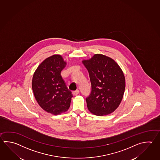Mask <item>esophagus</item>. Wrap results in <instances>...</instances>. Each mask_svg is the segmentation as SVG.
<instances>
[{"label": "esophagus", "mask_w": 160, "mask_h": 160, "mask_svg": "<svg viewBox=\"0 0 160 160\" xmlns=\"http://www.w3.org/2000/svg\"><path fill=\"white\" fill-rule=\"evenodd\" d=\"M78 93H79V91H78V90H76V91H73L72 92V94L74 95V96H77Z\"/></svg>", "instance_id": "1"}]
</instances>
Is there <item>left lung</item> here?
<instances>
[{"label": "left lung", "mask_w": 160, "mask_h": 160, "mask_svg": "<svg viewBox=\"0 0 160 160\" xmlns=\"http://www.w3.org/2000/svg\"><path fill=\"white\" fill-rule=\"evenodd\" d=\"M87 69L92 91L86 98L88 109L94 115L103 116L114 112L123 97L125 78L120 67L112 58L95 54L82 60Z\"/></svg>", "instance_id": "left-lung-1"}]
</instances>
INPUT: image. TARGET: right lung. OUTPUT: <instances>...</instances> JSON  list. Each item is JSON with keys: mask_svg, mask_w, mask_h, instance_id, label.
<instances>
[{"mask_svg": "<svg viewBox=\"0 0 160 160\" xmlns=\"http://www.w3.org/2000/svg\"><path fill=\"white\" fill-rule=\"evenodd\" d=\"M66 64L61 55H54L39 64L33 76L35 98L42 109L52 114L67 111L73 97L60 74Z\"/></svg>", "mask_w": 160, "mask_h": 160, "instance_id": "add662e5", "label": "right lung"}]
</instances>
